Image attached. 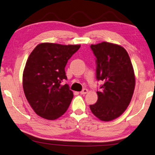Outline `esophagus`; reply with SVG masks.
Masks as SVG:
<instances>
[{"mask_svg":"<svg viewBox=\"0 0 155 155\" xmlns=\"http://www.w3.org/2000/svg\"><path fill=\"white\" fill-rule=\"evenodd\" d=\"M88 92V89H84L81 92H80V93H81V94H87V93Z\"/></svg>","mask_w":155,"mask_h":155,"instance_id":"1","label":"esophagus"}]
</instances>
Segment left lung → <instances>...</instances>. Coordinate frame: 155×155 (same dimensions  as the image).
Listing matches in <instances>:
<instances>
[{
	"mask_svg": "<svg viewBox=\"0 0 155 155\" xmlns=\"http://www.w3.org/2000/svg\"><path fill=\"white\" fill-rule=\"evenodd\" d=\"M90 47L97 58V79L104 84L97 92V102L89 107L100 120H113L124 113L131 100L136 84L133 66L122 46L102 42Z\"/></svg>",
	"mask_w": 155,
	"mask_h": 155,
	"instance_id": "left-lung-1",
	"label": "left lung"
}]
</instances>
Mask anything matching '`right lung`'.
I'll return each mask as SVG.
<instances>
[{"label": "right lung", "instance_id": "obj_1", "mask_svg": "<svg viewBox=\"0 0 155 155\" xmlns=\"http://www.w3.org/2000/svg\"><path fill=\"white\" fill-rule=\"evenodd\" d=\"M80 45L44 42L35 47L28 58L22 84L28 102L36 114L55 120L66 113L74 94L67 84L65 67Z\"/></svg>", "mask_w": 155, "mask_h": 155}]
</instances>
